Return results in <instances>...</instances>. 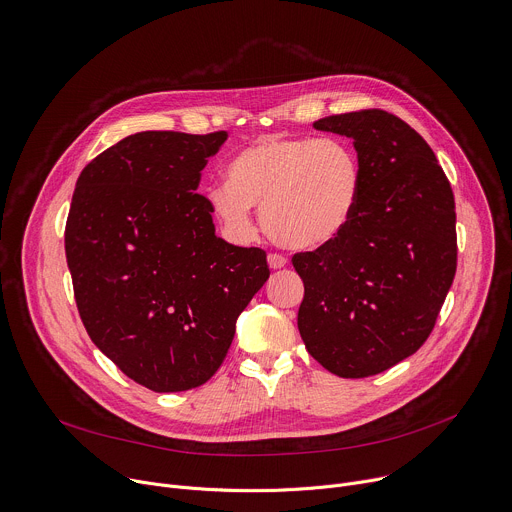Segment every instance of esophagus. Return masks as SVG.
Returning a JSON list of instances; mask_svg holds the SVG:
<instances>
[{
  "mask_svg": "<svg viewBox=\"0 0 512 512\" xmlns=\"http://www.w3.org/2000/svg\"><path fill=\"white\" fill-rule=\"evenodd\" d=\"M267 263H269V267H271V269H283V267L287 265V259H285L283 255L271 253V255L267 257Z\"/></svg>",
  "mask_w": 512,
  "mask_h": 512,
  "instance_id": "34e87169",
  "label": "esophagus"
}]
</instances>
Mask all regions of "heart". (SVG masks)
Segmentation results:
<instances>
[{
    "label": "heart",
    "mask_w": 512,
    "mask_h": 512,
    "mask_svg": "<svg viewBox=\"0 0 512 512\" xmlns=\"http://www.w3.org/2000/svg\"><path fill=\"white\" fill-rule=\"evenodd\" d=\"M227 182L208 186L210 214L233 237L251 239V206L281 247L318 251L336 243L354 223L362 200V170L342 139L261 135L225 166Z\"/></svg>",
    "instance_id": "heart-1"
}]
</instances>
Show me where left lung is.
<instances>
[{
	"label": "left lung",
	"mask_w": 512,
	"mask_h": 512,
	"mask_svg": "<svg viewBox=\"0 0 512 512\" xmlns=\"http://www.w3.org/2000/svg\"><path fill=\"white\" fill-rule=\"evenodd\" d=\"M314 129L352 139L362 200L336 243L291 259L304 281L298 330L326 371L362 379L417 352L435 326L456 275L454 192L425 139L387 111Z\"/></svg>",
	"instance_id": "obj_1"
}]
</instances>
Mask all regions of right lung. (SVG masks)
<instances>
[{"mask_svg":"<svg viewBox=\"0 0 512 512\" xmlns=\"http://www.w3.org/2000/svg\"><path fill=\"white\" fill-rule=\"evenodd\" d=\"M227 131L133 133L79 176L64 231L81 320L95 346L156 393L204 385L239 314L269 279L267 255L216 237L200 172Z\"/></svg>","mask_w":512,"mask_h":512,"instance_id":"obj_1","label":"right lung"}]
</instances>
